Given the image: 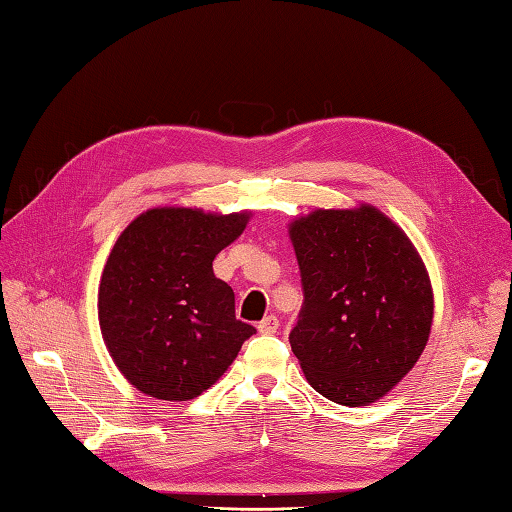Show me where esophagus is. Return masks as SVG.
Listing matches in <instances>:
<instances>
[{"instance_id":"obj_1","label":"esophagus","mask_w":512,"mask_h":512,"mask_svg":"<svg viewBox=\"0 0 512 512\" xmlns=\"http://www.w3.org/2000/svg\"><path fill=\"white\" fill-rule=\"evenodd\" d=\"M278 325H280V322H278L276 316H265L263 320L258 322V331L265 333V336H271V333H276Z\"/></svg>"}]
</instances>
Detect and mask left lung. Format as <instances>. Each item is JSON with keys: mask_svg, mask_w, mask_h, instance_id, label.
<instances>
[{"mask_svg": "<svg viewBox=\"0 0 512 512\" xmlns=\"http://www.w3.org/2000/svg\"><path fill=\"white\" fill-rule=\"evenodd\" d=\"M302 307L289 344L327 400L362 406L389 393L422 356L433 322L424 263L375 207L318 210L289 227Z\"/></svg>", "mask_w": 512, "mask_h": 512, "instance_id": "obj_1", "label": "left lung"}]
</instances>
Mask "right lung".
I'll use <instances>...</instances> for the list:
<instances>
[{"instance_id": "right-lung-1", "label": "right lung", "mask_w": 512, "mask_h": 512, "mask_svg": "<svg viewBox=\"0 0 512 512\" xmlns=\"http://www.w3.org/2000/svg\"><path fill=\"white\" fill-rule=\"evenodd\" d=\"M247 218L161 207L134 218L112 247L99 285L101 333L119 371L150 398H198L256 333L236 320L234 289L212 269Z\"/></svg>"}]
</instances>
